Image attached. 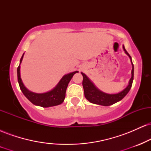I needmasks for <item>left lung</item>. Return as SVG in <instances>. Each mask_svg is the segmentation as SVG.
<instances>
[{"label": "left lung", "instance_id": "left-lung-1", "mask_svg": "<svg viewBox=\"0 0 151 151\" xmlns=\"http://www.w3.org/2000/svg\"><path fill=\"white\" fill-rule=\"evenodd\" d=\"M123 49L128 56L129 57L131 60V65H132V70H131V77L130 79L129 84L124 90L120 91L117 93H106L101 91L94 85V84L89 79V78L84 74L83 72H81V74L83 76V81L82 85L84 88V96L86 99L89 102L95 104L101 105V106H110L116 103V102L121 101L126 96V95L129 93V91L131 89V86H132L133 81V72H134V67H133L131 57L126 51L124 45H123Z\"/></svg>", "mask_w": 151, "mask_h": 151}]
</instances>
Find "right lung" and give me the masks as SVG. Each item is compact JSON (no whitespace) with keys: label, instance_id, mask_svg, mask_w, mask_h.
Listing matches in <instances>:
<instances>
[{"label":"right lung","instance_id":"right-lung-1","mask_svg":"<svg viewBox=\"0 0 151 151\" xmlns=\"http://www.w3.org/2000/svg\"><path fill=\"white\" fill-rule=\"evenodd\" d=\"M24 54L25 53H23L20 60V65H19L18 70H17V74H18L19 86H20V89H21L23 94L25 95V97L34 105L45 107V108L61 104L65 99L66 90H67L69 82L72 79L74 74L79 72L75 71V72H70V73L64 75L58 82V84L49 91H47L45 93L32 92L25 87L22 83L21 77H20V64L22 61Z\"/></svg>","mask_w":151,"mask_h":151}]
</instances>
